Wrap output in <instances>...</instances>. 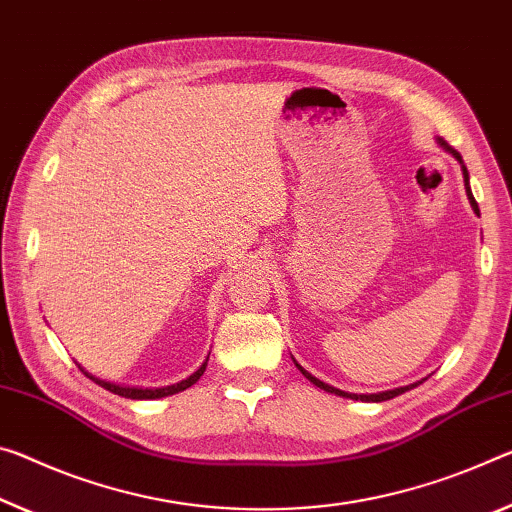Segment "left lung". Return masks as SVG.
<instances>
[{"label":"left lung","instance_id":"obj_1","mask_svg":"<svg viewBox=\"0 0 512 512\" xmlns=\"http://www.w3.org/2000/svg\"><path fill=\"white\" fill-rule=\"evenodd\" d=\"M440 145L444 150H449L453 157H456L460 164H462V157H460V152H456L453 148H449V145H446L444 141H440ZM462 177H465V189H467V196H469V202H472V207H474V212L478 214V205H476V200H474V196H472V189H469V173H467V168L462 166ZM296 362V360H294ZM296 367L303 371V376L310 380V383H314L316 387H321V389H326V392H330V394H337V396H346V399H355V401H387V399H394V396H399V394H403V392H408V389H412L415 385H410V387H399V389H392V392H383V394H348V392H342V389H337V387H332V385H326V383H321L319 378H314L312 373H307L303 367H300V364L296 362Z\"/></svg>","mask_w":512,"mask_h":512}]
</instances>
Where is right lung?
<instances>
[{
  "label": "right lung",
  "instance_id": "add662e5",
  "mask_svg": "<svg viewBox=\"0 0 512 512\" xmlns=\"http://www.w3.org/2000/svg\"><path fill=\"white\" fill-rule=\"evenodd\" d=\"M81 369V367H79ZM205 369H207V362L202 364V367L193 373V376H189L186 380H182V383H177V385H168V387H161V389H139V387H120V385H113V383H107V380H100V378H93L91 373H86L88 378L91 380H95L97 385L100 387H104V389H109V392H113V394H118V396H125V399H161V396H170V394H177V392H184L186 387H191L193 383H198V378L202 376V373H205Z\"/></svg>",
  "mask_w": 512,
  "mask_h": 512
}]
</instances>
